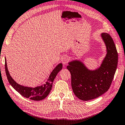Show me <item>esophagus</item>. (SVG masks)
<instances>
[{"instance_id":"esophagus-1","label":"esophagus","mask_w":125,"mask_h":125,"mask_svg":"<svg viewBox=\"0 0 125 125\" xmlns=\"http://www.w3.org/2000/svg\"><path fill=\"white\" fill-rule=\"evenodd\" d=\"M68 60H69V58H68V57L67 55H64L63 56L62 58V61L63 64L64 65H65L67 64V63L68 62Z\"/></svg>"}]
</instances>
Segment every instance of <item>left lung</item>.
I'll use <instances>...</instances> for the list:
<instances>
[{
    "instance_id": "8db88e82",
    "label": "left lung",
    "mask_w": 125,
    "mask_h": 125,
    "mask_svg": "<svg viewBox=\"0 0 125 125\" xmlns=\"http://www.w3.org/2000/svg\"><path fill=\"white\" fill-rule=\"evenodd\" d=\"M100 35L106 46V55L99 68L90 70L78 60L70 61L67 67L72 76L73 92L83 101L97 98L108 91L118 65V52L113 39L107 33Z\"/></svg>"
}]
</instances>
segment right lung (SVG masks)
<instances>
[{"label":"right lung","mask_w":125,"mask_h":125,"mask_svg":"<svg viewBox=\"0 0 125 125\" xmlns=\"http://www.w3.org/2000/svg\"><path fill=\"white\" fill-rule=\"evenodd\" d=\"M5 61L6 74L10 84L22 96L34 101H41L48 96L52 88L53 82L56 75L61 70H62L63 67L62 63H61L58 64L54 68V69L52 70L45 83L36 87H30L19 84L12 79L7 69L6 57L5 58Z\"/></svg>","instance_id":"obj_1"}]
</instances>
